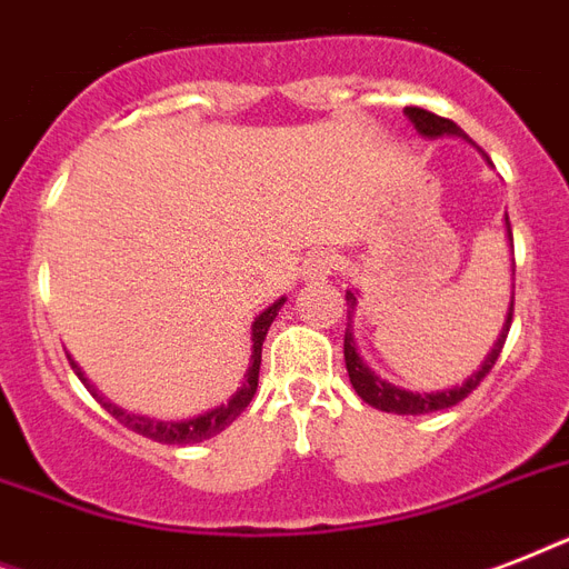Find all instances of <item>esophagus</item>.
<instances>
[{"mask_svg":"<svg viewBox=\"0 0 569 569\" xmlns=\"http://www.w3.org/2000/svg\"><path fill=\"white\" fill-rule=\"evenodd\" d=\"M337 268V253H330V250H316V253L303 262V277H307V280H325V277L333 274Z\"/></svg>","mask_w":569,"mask_h":569,"instance_id":"esophagus-1","label":"esophagus"}]
</instances>
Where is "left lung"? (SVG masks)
<instances>
[{
	"instance_id": "8db88e82",
	"label": "left lung",
	"mask_w": 569,
	"mask_h": 569,
	"mask_svg": "<svg viewBox=\"0 0 569 569\" xmlns=\"http://www.w3.org/2000/svg\"><path fill=\"white\" fill-rule=\"evenodd\" d=\"M407 118L413 120V127L419 136L425 138H463L469 141L467 132L458 127V123H451V120L440 118V114H433V111H425V109H407ZM490 164V162H487ZM505 236L511 241L513 248V239H511V221H508V212H505ZM511 280H513V259H511ZM357 289H348L346 292V301H348V325H346V369H348V378H351V387L360 398H363L366 405L378 407L383 413H398V416H422V413H433V410H446V407H455L458 401L472 392V389L481 383V380L490 375V369L496 366L499 355H502V346H505V337H508V330H511V319H513V283H511V301H508V310H505V321H502V330H499V337H496L493 348H490V355L481 360L476 372L469 375L460 387H451V389H437V392H410L405 387H396V383H389V380L378 378V375L366 366V360L360 357V348H357V339H355V319H357Z\"/></svg>"
}]
</instances>
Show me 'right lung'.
I'll list each match as a JSON object with an SVG mask.
<instances>
[{"instance_id":"add662e5","label":"right lung","mask_w":569,"mask_h":569,"mask_svg":"<svg viewBox=\"0 0 569 569\" xmlns=\"http://www.w3.org/2000/svg\"><path fill=\"white\" fill-rule=\"evenodd\" d=\"M283 303L286 298H277V301L271 303L268 310L259 312L257 319H253V325H250V363H248V372H244V380H241V387L227 398V405L212 407V410L191 416V419H177V422H173V419H150V416L129 413V410L111 405L109 398L100 396V392L93 389V383L84 378V372L79 369V363H76L73 357L67 355V360H70L73 372L79 375V380H82L84 387L91 389V396L100 398V405L106 407L118 422L127 425L129 431L141 433V437H150V440L156 442H164V446H191V442H203L209 440V437H214V433H221L223 428H230V425L239 419L241 410L250 405V398L257 396L259 363H262V342H266L268 328H271V321L277 319V312H280Z\"/></svg>"}]
</instances>
